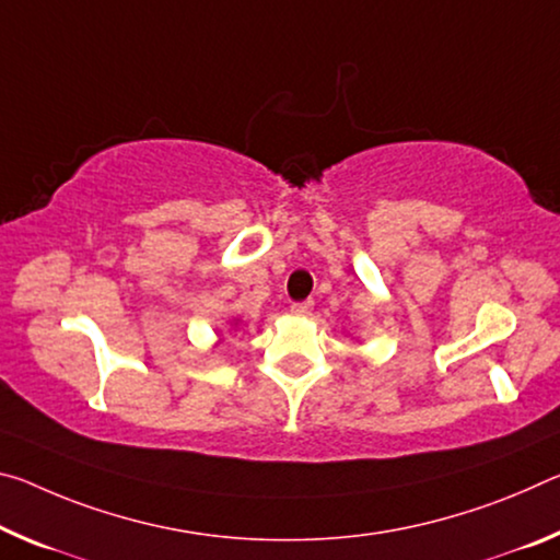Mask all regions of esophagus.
Instances as JSON below:
<instances>
[{
  "label": "esophagus",
  "mask_w": 560,
  "mask_h": 560,
  "mask_svg": "<svg viewBox=\"0 0 560 560\" xmlns=\"http://www.w3.org/2000/svg\"><path fill=\"white\" fill-rule=\"evenodd\" d=\"M314 312V301H301V304L291 306V314L294 316H308Z\"/></svg>",
  "instance_id": "obj_1"
}]
</instances>
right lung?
<instances>
[{
	"instance_id": "1",
	"label": "right lung",
	"mask_w": 560,
	"mask_h": 560,
	"mask_svg": "<svg viewBox=\"0 0 560 560\" xmlns=\"http://www.w3.org/2000/svg\"><path fill=\"white\" fill-rule=\"evenodd\" d=\"M238 324H242V322H238V318H232V326H238ZM217 346H221V339L214 343V349H217Z\"/></svg>"
}]
</instances>
